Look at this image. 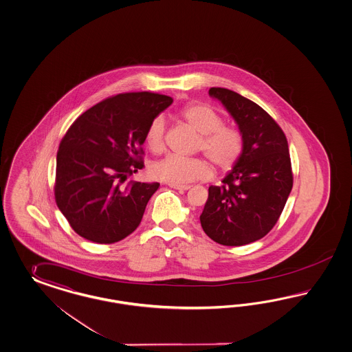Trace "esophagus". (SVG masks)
<instances>
[{
  "instance_id": "obj_1",
  "label": "esophagus",
  "mask_w": 352,
  "mask_h": 352,
  "mask_svg": "<svg viewBox=\"0 0 352 352\" xmlns=\"http://www.w3.org/2000/svg\"><path fill=\"white\" fill-rule=\"evenodd\" d=\"M170 187L174 188V190H178L179 192H184V191L191 188V186H175V184H170Z\"/></svg>"
}]
</instances>
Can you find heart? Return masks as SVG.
Returning a JSON list of instances; mask_svg holds the SVG:
<instances>
[{
    "label": "heart",
    "instance_id": "b5f03b06",
    "mask_svg": "<svg viewBox=\"0 0 352 352\" xmlns=\"http://www.w3.org/2000/svg\"><path fill=\"white\" fill-rule=\"evenodd\" d=\"M183 121L200 133L199 149H203L219 169L229 170L242 156L243 135L238 129L223 126L217 110L206 104H194L181 113ZM165 121L157 117L148 126L146 142L152 152H161L165 146ZM213 170L206 158H184L169 155L152 166V175L162 182L184 186L197 179H206Z\"/></svg>",
    "mask_w": 352,
    "mask_h": 352
}]
</instances>
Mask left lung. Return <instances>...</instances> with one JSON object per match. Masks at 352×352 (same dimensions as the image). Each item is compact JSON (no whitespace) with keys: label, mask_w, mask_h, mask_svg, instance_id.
Listing matches in <instances>:
<instances>
[{"label":"left lung","mask_w":352,"mask_h":352,"mask_svg":"<svg viewBox=\"0 0 352 352\" xmlns=\"http://www.w3.org/2000/svg\"><path fill=\"white\" fill-rule=\"evenodd\" d=\"M243 135L242 156L210 186L200 216L206 235L223 245H244L273 229L292 188L287 139L276 121L254 101L226 88H210Z\"/></svg>","instance_id":"left-lung-1"}]
</instances>
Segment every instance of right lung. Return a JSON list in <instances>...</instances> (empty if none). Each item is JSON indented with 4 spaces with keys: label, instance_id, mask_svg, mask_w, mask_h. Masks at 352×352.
I'll use <instances>...</instances> for the list:
<instances>
[{
    "label": "right lung",
    "instance_id": "right-lung-1",
    "mask_svg": "<svg viewBox=\"0 0 352 352\" xmlns=\"http://www.w3.org/2000/svg\"><path fill=\"white\" fill-rule=\"evenodd\" d=\"M173 98L151 92L110 97L85 111L57 153L56 201L74 230L91 242H120L136 230L160 183L121 182L143 169L148 126Z\"/></svg>",
    "mask_w": 352,
    "mask_h": 352
}]
</instances>
